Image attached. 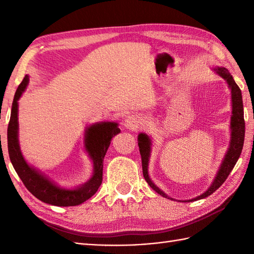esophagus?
Instances as JSON below:
<instances>
[{
	"label": "esophagus",
	"mask_w": 254,
	"mask_h": 254,
	"mask_svg": "<svg viewBox=\"0 0 254 254\" xmlns=\"http://www.w3.org/2000/svg\"><path fill=\"white\" fill-rule=\"evenodd\" d=\"M142 119L136 115H128L124 120V127L131 131H136L141 127Z\"/></svg>",
	"instance_id": "obj_1"
}]
</instances>
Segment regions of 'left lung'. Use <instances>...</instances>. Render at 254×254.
<instances>
[{
	"label": "left lung",
	"instance_id": "8db88e82",
	"mask_svg": "<svg viewBox=\"0 0 254 254\" xmlns=\"http://www.w3.org/2000/svg\"><path fill=\"white\" fill-rule=\"evenodd\" d=\"M214 71L216 72L219 76H222L226 82L228 84V87L231 89V104H233V116H231L230 120V128H231V137H230V143H229V148L226 153L224 160L222 161V165H220V168L217 171V175L215 177L212 185L207 189L206 191L202 193L201 195L194 197L192 199H188V201L183 202H192V201H197V199L207 197L210 194L214 193L217 189L223 185V183L227 179V177L234 169L237 161H238L242 147H244V142H245V118H244V104H242V96H241V90L239 86L236 84L234 77L231 76L230 73L228 72L227 68L225 67H215ZM138 147H139V153H141L142 157V167H143V176L145 180L149 185V187L160 194L161 196L168 197L167 194H165L163 191L160 190L158 187L154 185V182L150 180L148 176V161H149V155H150V148H152V141L148 135L145 133H139L138 134Z\"/></svg>",
	"mask_w": 254,
	"mask_h": 254
}]
</instances>
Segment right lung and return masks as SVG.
I'll list each match as a JSON object with an SVG mask.
<instances>
[{
	"instance_id": "right-lung-1",
	"label": "right lung",
	"mask_w": 254,
	"mask_h": 254,
	"mask_svg": "<svg viewBox=\"0 0 254 254\" xmlns=\"http://www.w3.org/2000/svg\"><path fill=\"white\" fill-rule=\"evenodd\" d=\"M28 80L29 78L26 75L14 96L7 127L9 159L27 190L38 199L56 206H75L82 204L86 199L93 196L99 189L102 182L104 158L111 143V138L120 133V128L118 127V123L116 122L95 123L86 128L85 148L93 160L94 174L87 182L73 190L60 188L40 171L27 164L20 152L18 143V100L25 91Z\"/></svg>"
}]
</instances>
